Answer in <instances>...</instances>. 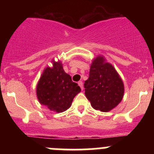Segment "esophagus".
<instances>
[{
	"mask_svg": "<svg viewBox=\"0 0 154 154\" xmlns=\"http://www.w3.org/2000/svg\"><path fill=\"white\" fill-rule=\"evenodd\" d=\"M78 85L80 86V88H81V90H83V82L82 81H79L78 82Z\"/></svg>",
	"mask_w": 154,
	"mask_h": 154,
	"instance_id": "obj_1",
	"label": "esophagus"
}]
</instances>
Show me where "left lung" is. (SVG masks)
<instances>
[{"instance_id":"1","label":"left lung","mask_w":154,"mask_h":154,"mask_svg":"<svg viewBox=\"0 0 154 154\" xmlns=\"http://www.w3.org/2000/svg\"><path fill=\"white\" fill-rule=\"evenodd\" d=\"M84 88L86 97L91 106L101 112H109L117 106L125 93L122 78L102 56L93 60Z\"/></svg>"}]
</instances>
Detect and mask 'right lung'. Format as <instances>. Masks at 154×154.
I'll list each match as a JSON object with an SVG mask.
<instances>
[{"label":"right lung","mask_w":154,"mask_h":154,"mask_svg":"<svg viewBox=\"0 0 154 154\" xmlns=\"http://www.w3.org/2000/svg\"><path fill=\"white\" fill-rule=\"evenodd\" d=\"M53 67L43 71L36 86V94L41 104L51 111L62 112L71 106L74 97L80 92V87L65 72L60 61L52 60Z\"/></svg>","instance_id":"obj_1"}]
</instances>
